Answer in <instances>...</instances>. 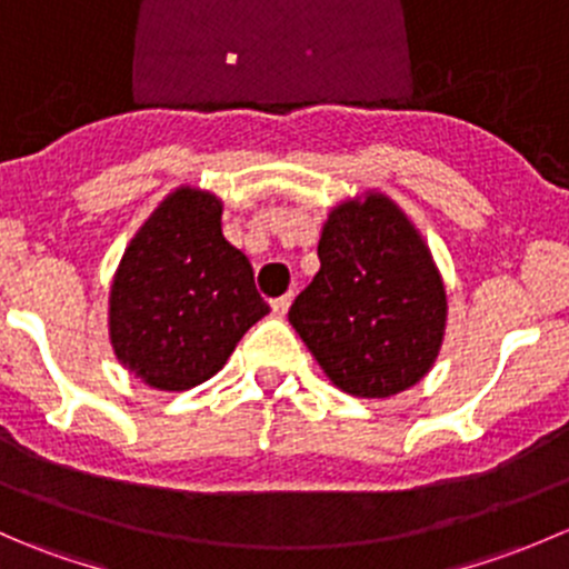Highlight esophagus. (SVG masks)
Instances as JSON below:
<instances>
[{"instance_id":"1","label":"esophagus","mask_w":569,"mask_h":569,"mask_svg":"<svg viewBox=\"0 0 569 569\" xmlns=\"http://www.w3.org/2000/svg\"><path fill=\"white\" fill-rule=\"evenodd\" d=\"M291 300H295V295H283V297H278V300H272V313H274V317L283 319L286 313H289Z\"/></svg>"}]
</instances>
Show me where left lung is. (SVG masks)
Here are the masks:
<instances>
[{"label": "left lung", "instance_id": "left-lung-1", "mask_svg": "<svg viewBox=\"0 0 569 569\" xmlns=\"http://www.w3.org/2000/svg\"><path fill=\"white\" fill-rule=\"evenodd\" d=\"M319 261L289 321L327 380L360 399L421 382L443 347L449 300L432 250L401 206L380 189L332 206Z\"/></svg>", "mask_w": 569, "mask_h": 569}]
</instances>
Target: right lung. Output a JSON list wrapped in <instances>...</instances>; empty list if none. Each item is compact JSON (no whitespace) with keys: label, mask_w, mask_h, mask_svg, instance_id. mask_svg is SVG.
I'll return each instance as SVG.
<instances>
[{"label":"right lung","mask_w":569,"mask_h":569,"mask_svg":"<svg viewBox=\"0 0 569 569\" xmlns=\"http://www.w3.org/2000/svg\"><path fill=\"white\" fill-rule=\"evenodd\" d=\"M267 313L248 256L222 237V200L183 183L126 244L109 286V343L148 388L189 391Z\"/></svg>","instance_id":"obj_1"}]
</instances>
